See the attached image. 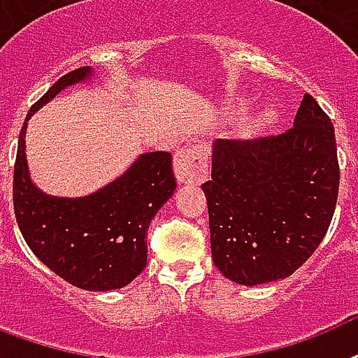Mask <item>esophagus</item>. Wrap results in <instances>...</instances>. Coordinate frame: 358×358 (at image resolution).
<instances>
[{"instance_id":"34e87169","label":"esophagus","mask_w":358,"mask_h":358,"mask_svg":"<svg viewBox=\"0 0 358 358\" xmlns=\"http://www.w3.org/2000/svg\"><path fill=\"white\" fill-rule=\"evenodd\" d=\"M173 171L177 181L182 185H199L209 176L207 151L201 143H188L179 149L173 159Z\"/></svg>"}]
</instances>
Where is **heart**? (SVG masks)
Segmentation results:
<instances>
[{
  "label": "heart",
  "instance_id": "b5f03b06",
  "mask_svg": "<svg viewBox=\"0 0 358 358\" xmlns=\"http://www.w3.org/2000/svg\"><path fill=\"white\" fill-rule=\"evenodd\" d=\"M239 110H243V106H239ZM274 121H276V113H274L273 110H263V112L257 113L256 119H254V129L256 130L267 129L268 124H273Z\"/></svg>",
  "mask_w": 358,
  "mask_h": 358
}]
</instances>
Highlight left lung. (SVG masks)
<instances>
[{"label":"left lung","instance_id":"1","mask_svg":"<svg viewBox=\"0 0 358 358\" xmlns=\"http://www.w3.org/2000/svg\"><path fill=\"white\" fill-rule=\"evenodd\" d=\"M338 185L334 127L312 95L284 134L213 141L201 188L218 271L243 285L287 278L325 237Z\"/></svg>","mask_w":358,"mask_h":358}]
</instances>
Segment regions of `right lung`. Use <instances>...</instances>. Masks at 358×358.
I'll list each match as a JSON object with an SVG mask.
<instances>
[{"label": "right lung", "instance_id": "obj_1", "mask_svg": "<svg viewBox=\"0 0 358 358\" xmlns=\"http://www.w3.org/2000/svg\"><path fill=\"white\" fill-rule=\"evenodd\" d=\"M91 78V66L76 69L33 104L18 138L13 199L27 246L50 271L87 292H110L130 284L145 268L149 224L177 185L168 151L140 155L117 179L80 198L52 196L31 181L27 121L61 91Z\"/></svg>", "mask_w": 358, "mask_h": 358}]
</instances>
